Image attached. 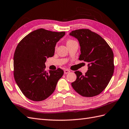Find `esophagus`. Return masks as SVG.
Returning <instances> with one entry per match:
<instances>
[{"mask_svg": "<svg viewBox=\"0 0 129 129\" xmlns=\"http://www.w3.org/2000/svg\"><path fill=\"white\" fill-rule=\"evenodd\" d=\"M70 72V70H68V69H65V70H64V74H68V73H69Z\"/></svg>", "mask_w": 129, "mask_h": 129, "instance_id": "1", "label": "esophagus"}]
</instances>
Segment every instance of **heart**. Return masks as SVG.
Segmentation results:
<instances>
[{"label": "heart", "instance_id": "obj_1", "mask_svg": "<svg viewBox=\"0 0 129 129\" xmlns=\"http://www.w3.org/2000/svg\"><path fill=\"white\" fill-rule=\"evenodd\" d=\"M75 41H74V40H71V39H69V40H67V44L68 45V44H70V43H73V42H75ZM56 47V46L55 47V48Z\"/></svg>", "mask_w": 129, "mask_h": 129}]
</instances>
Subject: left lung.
<instances>
[{
    "mask_svg": "<svg viewBox=\"0 0 129 129\" xmlns=\"http://www.w3.org/2000/svg\"><path fill=\"white\" fill-rule=\"evenodd\" d=\"M70 35L78 40L81 47L80 60L88 62V70L83 75L75 73L77 78L71 83L74 90L82 96L91 97L98 95L106 88L114 70L112 49L101 36L89 29L71 31Z\"/></svg>",
    "mask_w": 129,
    "mask_h": 129,
    "instance_id": "obj_1",
    "label": "left lung"
}]
</instances>
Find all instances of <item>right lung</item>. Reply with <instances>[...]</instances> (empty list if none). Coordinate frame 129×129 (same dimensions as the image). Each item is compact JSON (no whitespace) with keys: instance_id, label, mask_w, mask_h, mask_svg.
Here are the masks:
<instances>
[{"instance_id":"add662e5","label":"right lung","mask_w":129,"mask_h":129,"mask_svg":"<svg viewBox=\"0 0 129 129\" xmlns=\"http://www.w3.org/2000/svg\"><path fill=\"white\" fill-rule=\"evenodd\" d=\"M65 34L40 28L29 33L17 44L14 55V79L29 100H46L63 75L64 71L60 68L47 72L45 62L54 55L56 43Z\"/></svg>"}]
</instances>
